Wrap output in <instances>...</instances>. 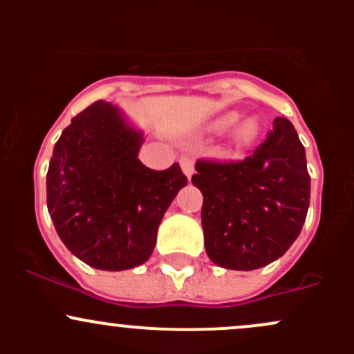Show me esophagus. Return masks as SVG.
<instances>
[{
    "label": "esophagus",
    "mask_w": 354,
    "mask_h": 354,
    "mask_svg": "<svg viewBox=\"0 0 354 354\" xmlns=\"http://www.w3.org/2000/svg\"><path fill=\"white\" fill-rule=\"evenodd\" d=\"M180 164H181V169H183L185 176L192 178V174H194V171H195V162H194V159H192L190 156H185V157H181Z\"/></svg>",
    "instance_id": "34e87169"
}]
</instances>
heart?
<instances>
[{
    "mask_svg": "<svg viewBox=\"0 0 354 354\" xmlns=\"http://www.w3.org/2000/svg\"><path fill=\"white\" fill-rule=\"evenodd\" d=\"M230 140L231 145L236 149H246L252 144H255V140L259 138L260 130H262V124L257 116H243L240 118L238 111H226V113L219 114V116L214 118L209 123V131L212 133H223V131L230 130Z\"/></svg>",
    "mask_w": 354,
    "mask_h": 354,
    "instance_id": "b5f03b06",
    "label": "heart"
}]
</instances>
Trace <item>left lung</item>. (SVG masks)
Masks as SVG:
<instances>
[{
  "instance_id": "left-lung-1",
  "label": "left lung",
  "mask_w": 354,
  "mask_h": 354,
  "mask_svg": "<svg viewBox=\"0 0 354 354\" xmlns=\"http://www.w3.org/2000/svg\"><path fill=\"white\" fill-rule=\"evenodd\" d=\"M195 169L203 245L216 266L255 270L295 243L308 212L310 174L291 121L276 118L266 142L245 160H197Z\"/></svg>"
}]
</instances>
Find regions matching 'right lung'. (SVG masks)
I'll list each match as a JSON object with an SVG mask.
<instances>
[{
  "label": "right lung",
  "mask_w": 354,
  "mask_h": 354,
  "mask_svg": "<svg viewBox=\"0 0 354 354\" xmlns=\"http://www.w3.org/2000/svg\"><path fill=\"white\" fill-rule=\"evenodd\" d=\"M144 131L111 102L71 120L49 160L46 190L56 233L99 270H127L152 255L157 227L188 183L180 164L154 171L138 159Z\"/></svg>",
  "instance_id": "obj_1"
}]
</instances>
